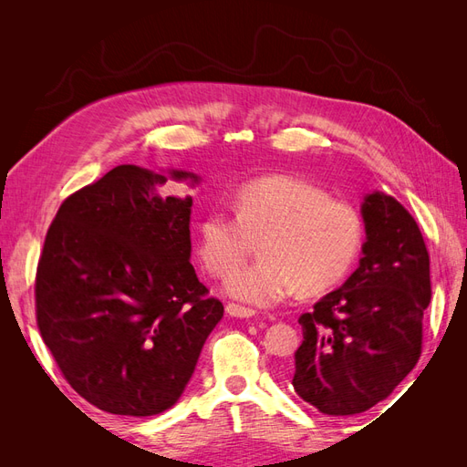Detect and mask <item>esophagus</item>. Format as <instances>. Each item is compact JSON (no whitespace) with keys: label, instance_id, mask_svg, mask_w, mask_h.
<instances>
[{"label":"esophagus","instance_id":"34e87169","mask_svg":"<svg viewBox=\"0 0 467 467\" xmlns=\"http://www.w3.org/2000/svg\"><path fill=\"white\" fill-rule=\"evenodd\" d=\"M225 312L232 317H239V319H249V317H255V309L245 307V306H239V304H228L225 306Z\"/></svg>","mask_w":467,"mask_h":467}]
</instances>
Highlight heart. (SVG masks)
I'll list each match as a JSON object with an SVG mask.
<instances>
[{
	"label": "heart",
	"mask_w": 467,
	"mask_h": 467,
	"mask_svg": "<svg viewBox=\"0 0 467 467\" xmlns=\"http://www.w3.org/2000/svg\"><path fill=\"white\" fill-rule=\"evenodd\" d=\"M232 208L235 216L222 208L206 212L196 237L201 261L214 276L233 271L260 239L264 255L225 280V290L242 302L271 307L296 288H329L345 276L362 245L357 208L302 179L249 181L234 194Z\"/></svg>",
	"instance_id": "b5f03b06"
}]
</instances>
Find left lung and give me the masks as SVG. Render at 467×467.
I'll list each match as a JSON object with an SVG mask.
<instances>
[{
	"label": "left lung",
	"instance_id": "left-lung-1",
	"mask_svg": "<svg viewBox=\"0 0 467 467\" xmlns=\"http://www.w3.org/2000/svg\"><path fill=\"white\" fill-rule=\"evenodd\" d=\"M366 242L345 285L302 314L292 386L325 415L368 411L415 368L431 259L415 218L393 196H364Z\"/></svg>",
	"mask_w": 467,
	"mask_h": 467
}]
</instances>
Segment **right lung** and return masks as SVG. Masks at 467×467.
<instances>
[{"label": "right lung", "instance_id": "obj_1", "mask_svg": "<svg viewBox=\"0 0 467 467\" xmlns=\"http://www.w3.org/2000/svg\"><path fill=\"white\" fill-rule=\"evenodd\" d=\"M161 175L119 165L69 194L50 223L36 280V325L83 400L150 417L177 403L223 316L191 265V208Z\"/></svg>", "mask_w": 467, "mask_h": 467}]
</instances>
